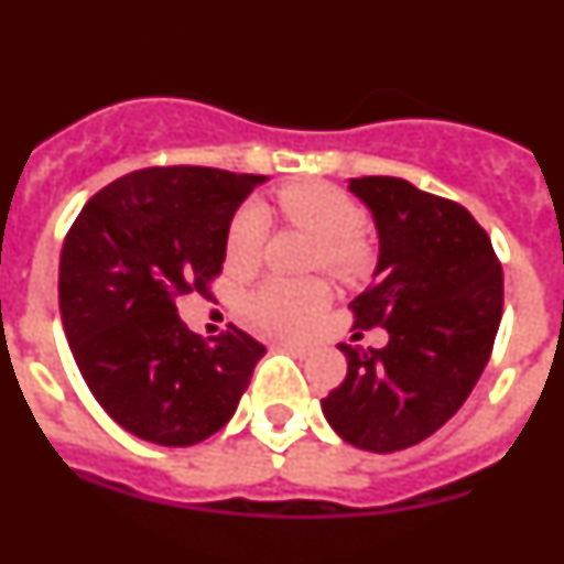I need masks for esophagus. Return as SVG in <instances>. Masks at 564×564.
<instances>
[{
    "instance_id": "esophagus-1",
    "label": "esophagus",
    "mask_w": 564,
    "mask_h": 564,
    "mask_svg": "<svg viewBox=\"0 0 564 564\" xmlns=\"http://www.w3.org/2000/svg\"><path fill=\"white\" fill-rule=\"evenodd\" d=\"M279 347H282L285 352H291V356H296V358H305L307 352H311V347H305V344H293V341L279 344Z\"/></svg>"
}]
</instances>
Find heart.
Returning a JSON list of instances; mask_svg holds the SVG:
<instances>
[{
  "label": "heart",
  "instance_id": "obj_1",
  "mask_svg": "<svg viewBox=\"0 0 564 564\" xmlns=\"http://www.w3.org/2000/svg\"><path fill=\"white\" fill-rule=\"evenodd\" d=\"M279 214L291 226L318 237L316 262H325L341 279H356L370 268V246L361 237L367 212L352 194L330 183H293L276 192ZM265 212L246 203L228 226V259L237 265L253 262L265 239ZM327 305V288L318 279H265L242 296V313L253 327L279 336H296L311 327Z\"/></svg>",
  "mask_w": 564,
  "mask_h": 564
}]
</instances>
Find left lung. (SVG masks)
I'll use <instances>...</instances> for the list:
<instances>
[{
  "mask_svg": "<svg viewBox=\"0 0 564 564\" xmlns=\"http://www.w3.org/2000/svg\"><path fill=\"white\" fill-rule=\"evenodd\" d=\"M372 212L378 265L350 302L356 336L338 344L347 376L322 401L327 423L367 452L410 449L449 421L486 370L502 318V265L480 223L455 200L401 177H352Z\"/></svg>",
  "mask_w": 564,
  "mask_h": 564,
  "instance_id": "1",
  "label": "left lung"
}]
</instances>
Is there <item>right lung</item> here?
<instances>
[{"label": "right lung", "instance_id": "add662e5", "mask_svg": "<svg viewBox=\"0 0 564 564\" xmlns=\"http://www.w3.org/2000/svg\"><path fill=\"white\" fill-rule=\"evenodd\" d=\"M262 181L208 166L138 169L93 194L64 237L69 350L107 415L141 441L192 446L220 432L265 356L234 325L206 341L174 305L212 296L234 212Z\"/></svg>", "mask_w": 564, "mask_h": 564}]
</instances>
